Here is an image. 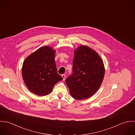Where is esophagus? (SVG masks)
Returning a JSON list of instances; mask_svg holds the SVG:
<instances>
[{
  "mask_svg": "<svg viewBox=\"0 0 135 135\" xmlns=\"http://www.w3.org/2000/svg\"><path fill=\"white\" fill-rule=\"evenodd\" d=\"M62 77L63 78V80H65V75H64V74L62 75Z\"/></svg>",
  "mask_w": 135,
  "mask_h": 135,
  "instance_id": "esophagus-1",
  "label": "esophagus"
}]
</instances>
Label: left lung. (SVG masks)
<instances>
[{"instance_id": "8db88e82", "label": "left lung", "mask_w": 135, "mask_h": 135, "mask_svg": "<svg viewBox=\"0 0 135 135\" xmlns=\"http://www.w3.org/2000/svg\"><path fill=\"white\" fill-rule=\"evenodd\" d=\"M73 73L65 80L72 97L84 100L93 96L100 87L105 69L102 59L88 46L82 45L74 51Z\"/></svg>"}]
</instances>
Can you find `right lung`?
Here are the masks:
<instances>
[{
  "label": "right lung",
  "mask_w": 135,
  "mask_h": 135,
  "mask_svg": "<svg viewBox=\"0 0 135 135\" xmlns=\"http://www.w3.org/2000/svg\"><path fill=\"white\" fill-rule=\"evenodd\" d=\"M56 51L51 47H42L24 60L22 75L28 89L34 94L44 96L51 93L54 86L63 78L57 72Z\"/></svg>",
  "instance_id": "right-lung-1"
}]
</instances>
